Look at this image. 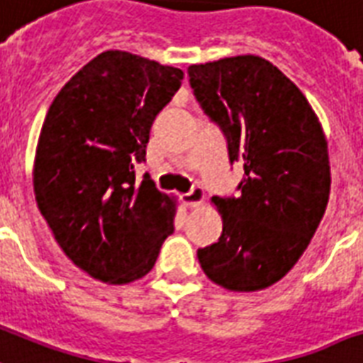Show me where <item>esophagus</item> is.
I'll use <instances>...</instances> for the list:
<instances>
[{
	"label": "esophagus",
	"instance_id": "34e87169",
	"mask_svg": "<svg viewBox=\"0 0 363 363\" xmlns=\"http://www.w3.org/2000/svg\"><path fill=\"white\" fill-rule=\"evenodd\" d=\"M181 200L184 206L194 209V207L201 206V201H203V190L201 188H192L188 194H182Z\"/></svg>",
	"mask_w": 363,
	"mask_h": 363
}]
</instances>
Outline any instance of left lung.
Wrapping results in <instances>:
<instances>
[{
    "label": "left lung",
    "instance_id": "1",
    "mask_svg": "<svg viewBox=\"0 0 363 363\" xmlns=\"http://www.w3.org/2000/svg\"><path fill=\"white\" fill-rule=\"evenodd\" d=\"M194 95L243 165L238 198L211 201L218 242L198 249L201 270L230 291L281 280L316 234L329 200L328 140L316 112L272 62L240 55L188 68Z\"/></svg>",
    "mask_w": 363,
    "mask_h": 363
}]
</instances>
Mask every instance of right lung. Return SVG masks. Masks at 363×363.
<instances>
[{
    "label": "right lung",
    "instance_id": "obj_1",
    "mask_svg": "<svg viewBox=\"0 0 363 363\" xmlns=\"http://www.w3.org/2000/svg\"><path fill=\"white\" fill-rule=\"evenodd\" d=\"M184 74L127 51H104L49 106L34 160V194L52 236L95 280L129 284L173 234L175 200L135 181L150 127Z\"/></svg>",
    "mask_w": 363,
    "mask_h": 363
}]
</instances>
